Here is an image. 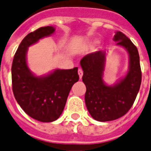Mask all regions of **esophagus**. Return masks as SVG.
I'll use <instances>...</instances> for the list:
<instances>
[{
    "mask_svg": "<svg viewBox=\"0 0 151 151\" xmlns=\"http://www.w3.org/2000/svg\"><path fill=\"white\" fill-rule=\"evenodd\" d=\"M78 75H79V77H80V79H81V78H82L83 70H81V69H79V70H78Z\"/></svg>",
    "mask_w": 151,
    "mask_h": 151,
    "instance_id": "obj_1",
    "label": "esophagus"
}]
</instances>
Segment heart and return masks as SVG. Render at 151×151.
Instances as JSON below:
<instances>
[{
  "label": "heart",
  "mask_w": 151,
  "mask_h": 151,
  "mask_svg": "<svg viewBox=\"0 0 151 151\" xmlns=\"http://www.w3.org/2000/svg\"><path fill=\"white\" fill-rule=\"evenodd\" d=\"M94 44H95V43H92V44H91V45H94Z\"/></svg>",
  "instance_id": "heart-1"
}]
</instances>
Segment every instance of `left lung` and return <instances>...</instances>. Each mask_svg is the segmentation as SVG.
<instances>
[{
	"label": "left lung",
	"mask_w": 151,
	"mask_h": 151,
	"mask_svg": "<svg viewBox=\"0 0 151 151\" xmlns=\"http://www.w3.org/2000/svg\"><path fill=\"white\" fill-rule=\"evenodd\" d=\"M113 40L129 55V69L125 77L113 86L104 80L106 51L99 50L81 60L82 81L86 86V106L92 118L98 121H111L125 115L134 104L141 84L139 56L136 46L122 32L117 31Z\"/></svg>",
	"instance_id": "1"
}]
</instances>
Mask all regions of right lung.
I'll use <instances>...</instances> for the list:
<instances>
[{
    "instance_id": "1",
    "label": "right lung",
    "mask_w": 151,
    "mask_h": 151,
    "mask_svg": "<svg viewBox=\"0 0 151 151\" xmlns=\"http://www.w3.org/2000/svg\"><path fill=\"white\" fill-rule=\"evenodd\" d=\"M55 27H40L29 33L17 49L12 66V91L22 110L41 122L57 120L63 111L70 91L79 81L78 68L56 69L42 76H36L26 63L28 47L51 35Z\"/></svg>"
}]
</instances>
